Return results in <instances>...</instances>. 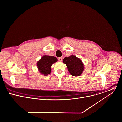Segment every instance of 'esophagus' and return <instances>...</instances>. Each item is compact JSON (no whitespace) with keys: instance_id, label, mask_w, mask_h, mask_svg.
I'll list each match as a JSON object with an SVG mask.
<instances>
[{"instance_id":"34e87169","label":"esophagus","mask_w":122,"mask_h":122,"mask_svg":"<svg viewBox=\"0 0 122 122\" xmlns=\"http://www.w3.org/2000/svg\"><path fill=\"white\" fill-rule=\"evenodd\" d=\"M58 61L61 62V61L63 60V58H62V57H59V58H58Z\"/></svg>"}]
</instances>
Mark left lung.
<instances>
[{
  "instance_id": "left-lung-1",
  "label": "left lung",
  "mask_w": 122,
  "mask_h": 122,
  "mask_svg": "<svg viewBox=\"0 0 122 122\" xmlns=\"http://www.w3.org/2000/svg\"><path fill=\"white\" fill-rule=\"evenodd\" d=\"M63 63L66 64L68 71L73 76H78L83 71L84 66L82 61L73 55L66 57L63 59Z\"/></svg>"
}]
</instances>
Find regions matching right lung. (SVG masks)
<instances>
[{
  "label": "right lung",
  "mask_w": 122,
  "mask_h": 122,
  "mask_svg": "<svg viewBox=\"0 0 122 122\" xmlns=\"http://www.w3.org/2000/svg\"><path fill=\"white\" fill-rule=\"evenodd\" d=\"M57 61V59L56 57L46 55L43 56L37 63L39 71L44 75L50 74L52 64Z\"/></svg>",
  "instance_id": "right-lung-1"
}]
</instances>
